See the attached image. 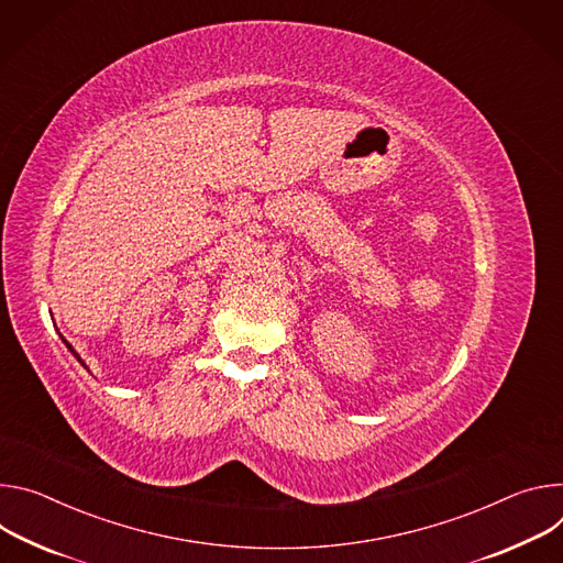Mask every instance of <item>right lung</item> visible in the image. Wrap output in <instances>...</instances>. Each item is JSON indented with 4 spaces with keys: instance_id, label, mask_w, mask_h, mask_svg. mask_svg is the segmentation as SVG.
<instances>
[{
    "instance_id": "1",
    "label": "right lung",
    "mask_w": 563,
    "mask_h": 563,
    "mask_svg": "<svg viewBox=\"0 0 563 563\" xmlns=\"http://www.w3.org/2000/svg\"><path fill=\"white\" fill-rule=\"evenodd\" d=\"M65 344H67V346H69V349H71V353H74V355H76V357H78V362H80V364H85V362H82V360H80V355H78V353H76V351H74V346H71V344H69V342H67V340H65Z\"/></svg>"
}]
</instances>
